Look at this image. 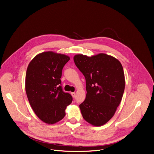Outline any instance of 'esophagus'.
Here are the masks:
<instances>
[{"mask_svg": "<svg viewBox=\"0 0 154 154\" xmlns=\"http://www.w3.org/2000/svg\"><path fill=\"white\" fill-rule=\"evenodd\" d=\"M71 95L72 96V97H75V92H71Z\"/></svg>", "mask_w": 154, "mask_h": 154, "instance_id": "1", "label": "esophagus"}]
</instances>
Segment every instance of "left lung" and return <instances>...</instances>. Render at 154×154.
Instances as JSON below:
<instances>
[{"instance_id":"obj_1","label":"left lung","mask_w":154,"mask_h":154,"mask_svg":"<svg viewBox=\"0 0 154 154\" xmlns=\"http://www.w3.org/2000/svg\"><path fill=\"white\" fill-rule=\"evenodd\" d=\"M76 66L86 79V96L79 106L83 118L101 126L114 116L125 87L123 66L116 58L104 53L74 56Z\"/></svg>"}]
</instances>
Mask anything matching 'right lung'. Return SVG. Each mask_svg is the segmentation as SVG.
I'll use <instances>...</instances> for the list:
<instances>
[{
	"label": "right lung",
	"mask_w": 154,
	"mask_h": 154,
	"mask_svg": "<svg viewBox=\"0 0 154 154\" xmlns=\"http://www.w3.org/2000/svg\"><path fill=\"white\" fill-rule=\"evenodd\" d=\"M66 55L46 51L37 54L29 62L25 77V91L35 115L47 124L62 120L65 109L72 101L62 90V69L69 60Z\"/></svg>",
	"instance_id": "right-lung-1"
}]
</instances>
